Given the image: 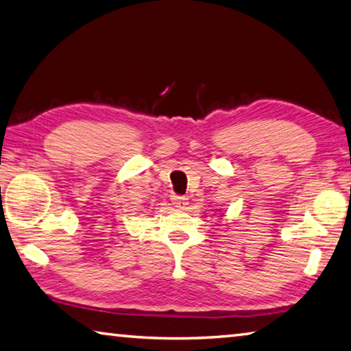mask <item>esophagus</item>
<instances>
[{
	"label": "esophagus",
	"mask_w": 351,
	"mask_h": 351,
	"mask_svg": "<svg viewBox=\"0 0 351 351\" xmlns=\"http://www.w3.org/2000/svg\"><path fill=\"white\" fill-rule=\"evenodd\" d=\"M171 204L178 207V209H186L189 199L186 197H182V195H171Z\"/></svg>",
	"instance_id": "1"
}]
</instances>
